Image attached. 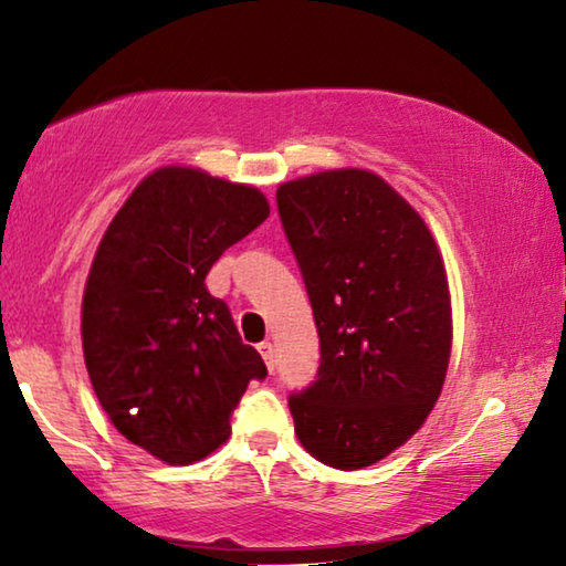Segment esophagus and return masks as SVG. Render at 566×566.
Wrapping results in <instances>:
<instances>
[{
  "mask_svg": "<svg viewBox=\"0 0 566 566\" xmlns=\"http://www.w3.org/2000/svg\"><path fill=\"white\" fill-rule=\"evenodd\" d=\"M258 350H260V355H262V360H265V366H268V370H273L275 368V350H273V343H260L258 345Z\"/></svg>",
  "mask_w": 566,
  "mask_h": 566,
  "instance_id": "34e87169",
  "label": "esophagus"
}]
</instances>
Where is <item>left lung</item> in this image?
Segmentation results:
<instances>
[{"mask_svg":"<svg viewBox=\"0 0 566 566\" xmlns=\"http://www.w3.org/2000/svg\"><path fill=\"white\" fill-rule=\"evenodd\" d=\"M275 200L322 353L316 381L289 397L296 436L327 467H370L422 428L443 389V260L420 213L366 169L291 180Z\"/></svg>","mask_w":566,"mask_h":566,"instance_id":"obj_1","label":"left lung"}]
</instances>
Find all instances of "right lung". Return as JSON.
<instances>
[{"instance_id":"obj_1","label":"right lung","mask_w":566,"mask_h":566,"mask_svg":"<svg viewBox=\"0 0 566 566\" xmlns=\"http://www.w3.org/2000/svg\"><path fill=\"white\" fill-rule=\"evenodd\" d=\"M268 216L250 185L165 167L130 192L92 260L82 301L92 389L120 436L172 467L213 453L247 384L268 376L206 289L223 250Z\"/></svg>"}]
</instances>
